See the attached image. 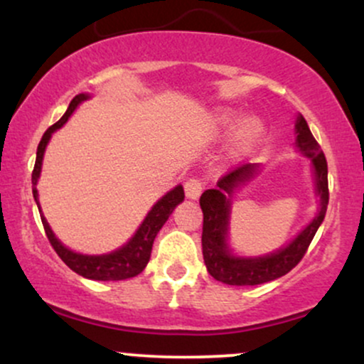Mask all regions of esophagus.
<instances>
[{
	"mask_svg": "<svg viewBox=\"0 0 364 364\" xmlns=\"http://www.w3.org/2000/svg\"><path fill=\"white\" fill-rule=\"evenodd\" d=\"M203 179L198 176H193L185 181V193L188 198H198L200 193L203 191Z\"/></svg>",
	"mask_w": 364,
	"mask_h": 364,
	"instance_id": "esophagus-1",
	"label": "esophagus"
}]
</instances>
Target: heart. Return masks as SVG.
<instances>
[{
	"label": "heart",
	"mask_w": 364,
	"mask_h": 364,
	"mask_svg": "<svg viewBox=\"0 0 364 364\" xmlns=\"http://www.w3.org/2000/svg\"><path fill=\"white\" fill-rule=\"evenodd\" d=\"M240 123V116L236 114H224L223 116V124L228 128L236 127ZM263 133V124L258 119H245L243 123L240 124L236 133V144L240 149H248L252 147L253 144H257L260 140Z\"/></svg>",
	"instance_id": "heart-1"
}]
</instances>
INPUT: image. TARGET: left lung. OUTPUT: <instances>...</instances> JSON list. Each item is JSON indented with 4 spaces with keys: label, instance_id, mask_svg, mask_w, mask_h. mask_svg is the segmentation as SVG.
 I'll use <instances>...</instances> for the list:
<instances>
[{
    "label": "left lung",
    "instance_id": "obj_1",
    "mask_svg": "<svg viewBox=\"0 0 364 364\" xmlns=\"http://www.w3.org/2000/svg\"><path fill=\"white\" fill-rule=\"evenodd\" d=\"M296 135H298V147L301 152L311 159L313 169L316 178V191L320 195L318 214L306 228L299 232L298 237L272 255L258 258H237L229 253L225 245V232H228L229 220V196L235 188L253 176L257 166L240 164L229 171L217 181V190H207L200 196V207L203 212V231H202V252L207 270L215 281H220L229 286H257L274 281L291 272L308 252L311 240L318 231L321 220L328 205V178H327V159L321 152L318 141L311 135L306 119L301 114L296 121Z\"/></svg>",
    "mask_w": 364,
    "mask_h": 364
}]
</instances>
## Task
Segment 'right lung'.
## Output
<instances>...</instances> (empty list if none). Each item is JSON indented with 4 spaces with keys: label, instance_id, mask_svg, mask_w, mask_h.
Wrapping results in <instances>:
<instances>
[{
    "label": "right lung",
    "instance_id": "1",
    "mask_svg": "<svg viewBox=\"0 0 364 364\" xmlns=\"http://www.w3.org/2000/svg\"><path fill=\"white\" fill-rule=\"evenodd\" d=\"M89 95L78 94L75 95L70 102L68 109H66L65 114L60 121L46 129L43 139L39 141V147H37V157H36V166L34 171H32V193H34V198L37 202V207H39V200H37V178L41 174V164H43L44 150L46 145H48L49 139H51V133L56 132L58 128H61L63 124L66 123V119L70 118V114L75 111V107L78 106L82 101ZM185 198V191H183V186H176L174 190H171L168 195L162 196L161 200L152 207V210L149 212V215L145 217L144 224L140 225V229L136 231V235L129 240L123 248L116 250L109 255H99V257H90V255H80L73 253L72 250L65 248L60 241L56 240L53 235L51 228L46 223L44 215H41V220H43L46 236H48L49 243L54 248V252L58 253V257L61 258L73 272L87 279H94V281H124V279L135 277L139 275L141 270L147 267L150 253H152V245L154 240H156L159 229L164 225L166 220L169 219V215L173 214L174 207L178 205L179 202H183ZM41 212V210H39ZM43 214V212H41Z\"/></svg>",
    "mask_w": 364,
    "mask_h": 364
}]
</instances>
